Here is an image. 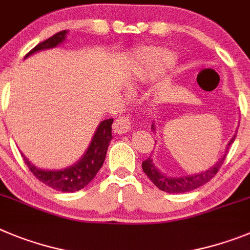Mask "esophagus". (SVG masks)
Returning a JSON list of instances; mask_svg holds the SVG:
<instances>
[{"mask_svg": "<svg viewBox=\"0 0 250 250\" xmlns=\"http://www.w3.org/2000/svg\"><path fill=\"white\" fill-rule=\"evenodd\" d=\"M132 128L131 119H128V117H119L113 123V131L117 134H125L127 133Z\"/></svg>", "mask_w": 250, "mask_h": 250, "instance_id": "34e87169", "label": "esophagus"}]
</instances>
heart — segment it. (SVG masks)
I'll list each match as a JSON object with an SVG mask.
<instances>
[{"instance_id": "heart-1", "label": "heart", "mask_w": 250, "mask_h": 250, "mask_svg": "<svg viewBox=\"0 0 250 250\" xmlns=\"http://www.w3.org/2000/svg\"><path fill=\"white\" fill-rule=\"evenodd\" d=\"M177 56L172 51L162 47H146L136 53L134 59L128 65L125 85L134 88L142 83L156 79L176 64Z\"/></svg>"}]
</instances>
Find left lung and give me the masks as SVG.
I'll return each mask as SVG.
<instances>
[{"label": "left lung", "mask_w": 250, "mask_h": 250, "mask_svg": "<svg viewBox=\"0 0 250 250\" xmlns=\"http://www.w3.org/2000/svg\"><path fill=\"white\" fill-rule=\"evenodd\" d=\"M151 129L156 132L155 123H152ZM236 137V131L231 140L225 147L224 155L219 158V161H216L215 165H212L209 170L201 171L199 173H192V175H182V176H168L166 173L161 172V170L153 162V158L148 157L147 160L142 162V168L145 171L148 179L151 180L160 190L168 192V194H181V192H188L195 188H200V186L205 185L206 182H209L212 177L215 176L219 168L221 167L223 162H224L225 157H227L228 149H229L230 145L234 142Z\"/></svg>", "instance_id": "obj_1"}]
</instances>
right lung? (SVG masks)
I'll return each mask as SVG.
<instances>
[{"label": "right lung", "mask_w": 250, "mask_h": 250, "mask_svg": "<svg viewBox=\"0 0 250 250\" xmlns=\"http://www.w3.org/2000/svg\"><path fill=\"white\" fill-rule=\"evenodd\" d=\"M68 32V30L60 31L50 39H47V40L42 41L41 44L36 45L25 56V59L34 55V54L39 53V51L54 49L58 45L62 44L66 40ZM112 123L113 118L104 119L99 123L94 134H93L92 141L89 143L88 148L84 152V155L71 166L59 168V170L40 168V167L35 166L31 161H29V158L22 153L25 164L29 166L30 171L41 182H44L45 185L53 188L54 190L62 191V192H75V191L82 190L94 179L95 175L101 170V167L103 166L108 146H109V142L113 138Z\"/></svg>", "instance_id": "add662e5"}]
</instances>
